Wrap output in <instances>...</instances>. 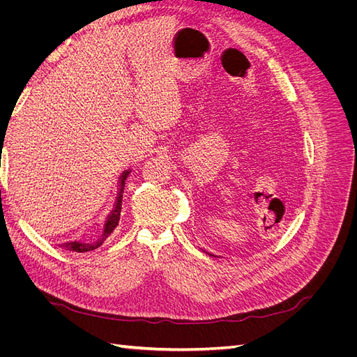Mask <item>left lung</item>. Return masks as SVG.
Instances as JSON below:
<instances>
[{"instance_id": "obj_1", "label": "left lung", "mask_w": 357, "mask_h": 357, "mask_svg": "<svg viewBox=\"0 0 357 357\" xmlns=\"http://www.w3.org/2000/svg\"><path fill=\"white\" fill-rule=\"evenodd\" d=\"M204 253H207L208 256H214V257H220V256H218V255H213V253H210V252H205V250H202Z\"/></svg>"}]
</instances>
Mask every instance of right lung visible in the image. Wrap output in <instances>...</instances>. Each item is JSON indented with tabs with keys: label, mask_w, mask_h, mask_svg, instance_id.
Listing matches in <instances>:
<instances>
[{
	"label": "right lung",
	"mask_w": 357,
	"mask_h": 357,
	"mask_svg": "<svg viewBox=\"0 0 357 357\" xmlns=\"http://www.w3.org/2000/svg\"><path fill=\"white\" fill-rule=\"evenodd\" d=\"M131 169H125L121 177H119L117 181V197H116V202L113 205V210L110 211V214L107 215L105 223L102 232L100 234V236L93 241H82V240H75V241H68V243H62L59 244V247H63L66 250L70 252H77V253H86V252H92L95 248H98L100 245H102V243L109 238L112 235V232L116 229V226L119 225V219H121V211H122V197H123V189H125V181L126 177L129 176Z\"/></svg>",
	"instance_id": "right-lung-1"
}]
</instances>
